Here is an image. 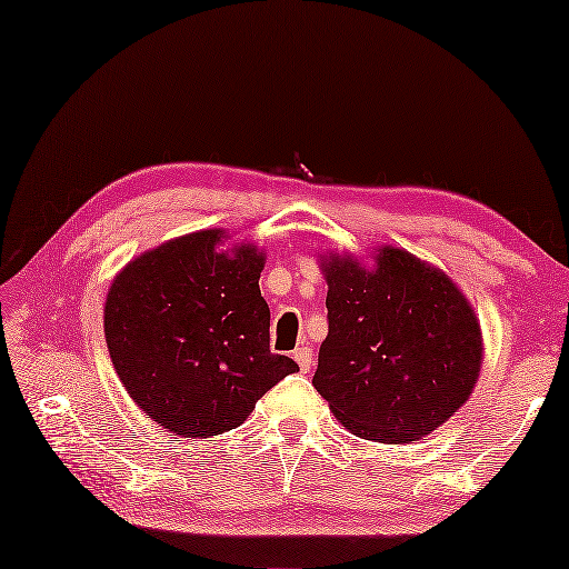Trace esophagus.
Segmentation results:
<instances>
[{
    "label": "esophagus",
    "instance_id": "34e87169",
    "mask_svg": "<svg viewBox=\"0 0 569 569\" xmlns=\"http://www.w3.org/2000/svg\"><path fill=\"white\" fill-rule=\"evenodd\" d=\"M295 360H297V366H300L302 372H310V368H312V350H310V346L297 348L295 350Z\"/></svg>",
    "mask_w": 569,
    "mask_h": 569
}]
</instances>
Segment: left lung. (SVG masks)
Listing matches in <instances>:
<instances>
[{"label":"left lung","mask_w":569,"mask_h":569,"mask_svg":"<svg viewBox=\"0 0 569 569\" xmlns=\"http://www.w3.org/2000/svg\"><path fill=\"white\" fill-rule=\"evenodd\" d=\"M328 338L312 386L360 439L408 443L467 403L483 342L473 307L449 274L411 251L380 247L372 269L320 259Z\"/></svg>","instance_id":"left-lung-1"}]
</instances>
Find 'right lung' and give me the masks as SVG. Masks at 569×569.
Segmentation results:
<instances>
[{"label": "right lung", "instance_id": "obj_1", "mask_svg": "<svg viewBox=\"0 0 569 569\" xmlns=\"http://www.w3.org/2000/svg\"><path fill=\"white\" fill-rule=\"evenodd\" d=\"M223 237L203 229L143 251L120 269L102 312L120 383L183 439L241 426L269 388L300 370L269 350L264 254L254 244L219 249Z\"/></svg>", "mask_w": 569, "mask_h": 569}]
</instances>
